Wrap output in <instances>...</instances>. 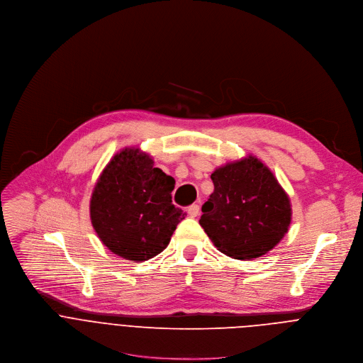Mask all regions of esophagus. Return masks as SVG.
Instances as JSON below:
<instances>
[{
    "label": "esophagus",
    "mask_w": 363,
    "mask_h": 363,
    "mask_svg": "<svg viewBox=\"0 0 363 363\" xmlns=\"http://www.w3.org/2000/svg\"><path fill=\"white\" fill-rule=\"evenodd\" d=\"M199 213H200V207H199L197 204H193V206H190V207L187 208V214H189L190 217H197Z\"/></svg>",
    "instance_id": "obj_1"
}]
</instances>
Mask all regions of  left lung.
<instances>
[{
	"mask_svg": "<svg viewBox=\"0 0 363 363\" xmlns=\"http://www.w3.org/2000/svg\"><path fill=\"white\" fill-rule=\"evenodd\" d=\"M211 180L199 223L217 250L252 260L274 249L291 228L292 203L273 172L247 155L217 167Z\"/></svg>",
	"mask_w": 363,
	"mask_h": 363,
	"instance_id": "1",
	"label": "left lung"
}]
</instances>
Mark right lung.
<instances>
[{
  "instance_id": "add662e5",
  "label": "right lung",
  "mask_w": 363,
  "mask_h": 363,
  "mask_svg": "<svg viewBox=\"0 0 363 363\" xmlns=\"http://www.w3.org/2000/svg\"><path fill=\"white\" fill-rule=\"evenodd\" d=\"M174 184L140 147L117 152L100 173L90 199V220L100 242L133 262L162 253L186 216L172 203Z\"/></svg>"
}]
</instances>
